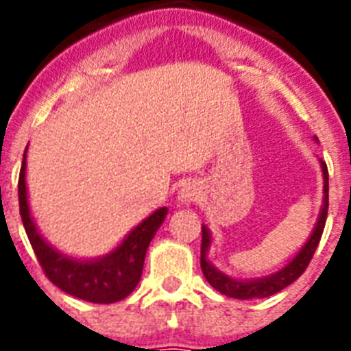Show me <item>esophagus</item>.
I'll return each instance as SVG.
<instances>
[{"mask_svg": "<svg viewBox=\"0 0 351 351\" xmlns=\"http://www.w3.org/2000/svg\"><path fill=\"white\" fill-rule=\"evenodd\" d=\"M202 195V186L198 184V182L191 180V182H186L184 187L180 189L178 193V200L182 204H191V202H197L198 198Z\"/></svg>", "mask_w": 351, "mask_h": 351, "instance_id": "1", "label": "esophagus"}]
</instances>
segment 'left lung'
<instances>
[{"label":"left lung","mask_w":351,"mask_h":351,"mask_svg":"<svg viewBox=\"0 0 351 351\" xmlns=\"http://www.w3.org/2000/svg\"><path fill=\"white\" fill-rule=\"evenodd\" d=\"M317 140V138H315ZM321 162L322 169V206L319 211V219L315 222V228L304 242V245L300 247L299 253L291 258V261L282 266L278 271L269 273L266 277H256V278H234L231 275H226L224 271H220L219 267H215V264L209 261V247H211V231L208 230V226H202V250H200V266H202L204 277L217 291L222 295H228L231 299H264L269 295L278 293L280 289L295 282L297 278L304 273V269L310 264L311 256L315 253L317 245L321 242L322 231H324V224H326L328 217V167L326 164Z\"/></svg>","instance_id":"obj_1"}]
</instances>
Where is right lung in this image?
<instances>
[{"mask_svg":"<svg viewBox=\"0 0 351 351\" xmlns=\"http://www.w3.org/2000/svg\"><path fill=\"white\" fill-rule=\"evenodd\" d=\"M25 171H27V149L19 171V215L23 220L30 245L49 280L56 284L65 293L96 304L118 302L132 293L142 278L143 261L149 244L167 217V208L156 209L147 219H143L136 228H132L125 234V239L114 250L106 255L96 258H78L54 247L40 233L30 213Z\"/></svg>","mask_w":351,"mask_h":351,"instance_id":"1","label":"right lung"}]
</instances>
